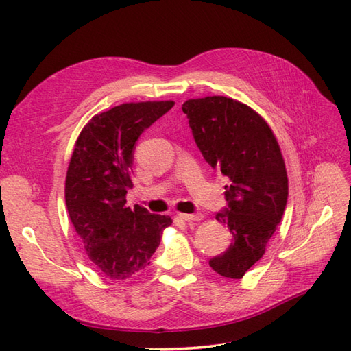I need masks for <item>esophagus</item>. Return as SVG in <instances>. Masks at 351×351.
Listing matches in <instances>:
<instances>
[{
    "label": "esophagus",
    "instance_id": "esophagus-1",
    "mask_svg": "<svg viewBox=\"0 0 351 351\" xmlns=\"http://www.w3.org/2000/svg\"><path fill=\"white\" fill-rule=\"evenodd\" d=\"M180 219H182L184 221H200L204 219V215L200 213H195V214H187V213H181Z\"/></svg>",
    "mask_w": 351,
    "mask_h": 351
}]
</instances>
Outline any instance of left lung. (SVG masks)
I'll list each match as a JSON object with an SVG mask.
<instances>
[{
    "label": "left lung",
    "instance_id": "obj_1",
    "mask_svg": "<svg viewBox=\"0 0 351 351\" xmlns=\"http://www.w3.org/2000/svg\"><path fill=\"white\" fill-rule=\"evenodd\" d=\"M204 158L220 170L228 208L215 215L232 232L229 247L210 261L223 278L241 279L263 258L282 220L288 199L285 161L265 119L226 96H205L182 104Z\"/></svg>",
    "mask_w": 351,
    "mask_h": 351
}]
</instances>
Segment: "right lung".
Segmentation results:
<instances>
[{
  "instance_id": "1",
  "label": "right lung",
  "mask_w": 351,
  "mask_h": 351,
  "mask_svg": "<svg viewBox=\"0 0 351 351\" xmlns=\"http://www.w3.org/2000/svg\"><path fill=\"white\" fill-rule=\"evenodd\" d=\"M173 101L125 102L95 114L73 146L64 182L69 219L88 259L113 280L137 278L160 245L169 215L126 205L134 145Z\"/></svg>"
}]
</instances>
